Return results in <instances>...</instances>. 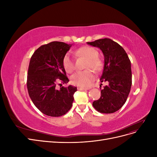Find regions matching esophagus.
Instances as JSON below:
<instances>
[{
	"label": "esophagus",
	"mask_w": 157,
	"mask_h": 157,
	"mask_svg": "<svg viewBox=\"0 0 157 157\" xmlns=\"http://www.w3.org/2000/svg\"><path fill=\"white\" fill-rule=\"evenodd\" d=\"M78 90H82V91H84V90H88V88H78Z\"/></svg>",
	"instance_id": "esophagus-1"
}]
</instances>
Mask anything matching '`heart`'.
Returning <instances> with one entry per match:
<instances>
[{
  "instance_id": "heart-1",
  "label": "heart",
  "mask_w": 157,
  "mask_h": 157,
  "mask_svg": "<svg viewBox=\"0 0 157 157\" xmlns=\"http://www.w3.org/2000/svg\"><path fill=\"white\" fill-rule=\"evenodd\" d=\"M77 54L86 59L84 67L88 69L75 73L71 77V82L77 86L86 88L92 84L94 79L93 71L89 69L92 68L96 73H99L103 67V61L98 57V50L92 46H82L77 50ZM63 65L65 70L69 73H72L75 70L74 62L69 54L64 56Z\"/></svg>"
}]
</instances>
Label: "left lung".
Wrapping results in <instances>:
<instances>
[{"mask_svg": "<svg viewBox=\"0 0 157 157\" xmlns=\"http://www.w3.org/2000/svg\"><path fill=\"white\" fill-rule=\"evenodd\" d=\"M87 44L102 51L104 67L100 81L108 82L101 90L100 98L94 101L92 105L99 113H115L124 105L130 92V60L124 48L110 39L105 38Z\"/></svg>", "mask_w": 157, "mask_h": 157, "instance_id": "8db88e82", "label": "left lung"}]
</instances>
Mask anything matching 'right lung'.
I'll return each mask as SVG.
<instances>
[{
	"instance_id": "right-lung-1",
	"label": "right lung",
	"mask_w": 157,
	"mask_h": 157,
	"mask_svg": "<svg viewBox=\"0 0 157 157\" xmlns=\"http://www.w3.org/2000/svg\"><path fill=\"white\" fill-rule=\"evenodd\" d=\"M71 44L54 41L42 45L31 58L27 86L33 103L40 111L50 117H60L72 107L75 86H62L67 83L63 59ZM58 84L60 88L56 86Z\"/></svg>"
}]
</instances>
